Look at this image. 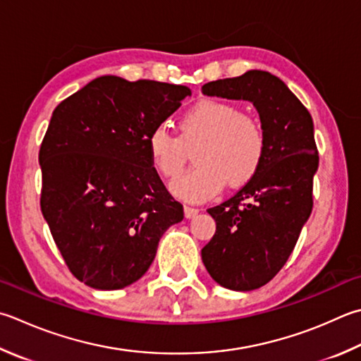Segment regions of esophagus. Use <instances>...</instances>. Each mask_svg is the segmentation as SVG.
Segmentation results:
<instances>
[{
	"label": "esophagus",
	"mask_w": 361,
	"mask_h": 361,
	"mask_svg": "<svg viewBox=\"0 0 361 361\" xmlns=\"http://www.w3.org/2000/svg\"><path fill=\"white\" fill-rule=\"evenodd\" d=\"M198 212H200V209H196V207H190V206L183 207V214H185L187 219H193V216Z\"/></svg>",
	"instance_id": "34e87169"
}]
</instances>
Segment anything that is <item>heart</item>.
Returning a JSON list of instances; mask_svg holds the SVG:
<instances>
[{
    "mask_svg": "<svg viewBox=\"0 0 361 361\" xmlns=\"http://www.w3.org/2000/svg\"><path fill=\"white\" fill-rule=\"evenodd\" d=\"M196 145V168L173 183L174 195L193 202L212 198L226 182L235 188L253 179L267 152V135L237 105L206 99L179 118V137L165 126L149 133V159L161 178L174 180L185 169L187 149Z\"/></svg>",
    "mask_w": 361,
    "mask_h": 361,
    "instance_id": "1",
    "label": "heart"
}]
</instances>
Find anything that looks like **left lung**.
<instances>
[{
  "label": "left lung",
  "instance_id": "1",
  "mask_svg": "<svg viewBox=\"0 0 361 361\" xmlns=\"http://www.w3.org/2000/svg\"><path fill=\"white\" fill-rule=\"evenodd\" d=\"M206 96L248 100L267 135L262 166L229 200L207 209L216 223L201 250L214 280L233 290H253L283 269L312 210V178L319 166L310 111L283 81L248 71L201 87Z\"/></svg>",
  "mask_w": 361,
  "mask_h": 361
}]
</instances>
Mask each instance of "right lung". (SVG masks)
I'll list each match as a JSON object with an SVG mask.
<instances>
[{
    "mask_svg": "<svg viewBox=\"0 0 361 361\" xmlns=\"http://www.w3.org/2000/svg\"><path fill=\"white\" fill-rule=\"evenodd\" d=\"M192 91L105 75L54 108L39 151L40 210L72 275L122 289L146 274L163 233L183 219L147 138Z\"/></svg>",
    "mask_w": 361,
    "mask_h": 361,
    "instance_id": "1",
    "label": "right lung"
}]
</instances>
